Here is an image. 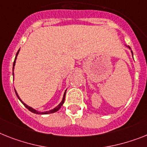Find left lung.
<instances>
[{
    "instance_id": "1",
    "label": "left lung",
    "mask_w": 147,
    "mask_h": 147,
    "mask_svg": "<svg viewBox=\"0 0 147 147\" xmlns=\"http://www.w3.org/2000/svg\"><path fill=\"white\" fill-rule=\"evenodd\" d=\"M129 49H131L130 47H129ZM131 53H132V55H133V52H132V51H131Z\"/></svg>"
}]
</instances>
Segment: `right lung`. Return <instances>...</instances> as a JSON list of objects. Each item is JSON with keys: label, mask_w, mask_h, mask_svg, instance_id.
<instances>
[{"label": "right lung", "mask_w": 147, "mask_h": 147, "mask_svg": "<svg viewBox=\"0 0 147 147\" xmlns=\"http://www.w3.org/2000/svg\"><path fill=\"white\" fill-rule=\"evenodd\" d=\"M19 50H20V49H19ZM19 50L18 51V52H17V54H16V58H15L14 62H13V70L14 69V66H15V63H16V57H17V55H18V51H19ZM15 92H16V94L17 97H18V98H19V100H20L21 102H22V104L24 105L25 106L26 108H28V110H29L30 111L33 112V113H37V114H48V113H55V112L57 111H58V110L60 109V108H61V106L63 105V102H64V100H65V96H66V90L65 91V92H64V95H63V100H62V102H60V104L58 106H57L56 108H54V109H53V110H51V111H46V112H39V111H36V110H34V108H30V107H29V106H28V105H26V104H24V102H22V101L21 100V99H20V98H19V96H18V94H17V92H16V90H15Z\"/></svg>", "instance_id": "obj_1"}]
</instances>
